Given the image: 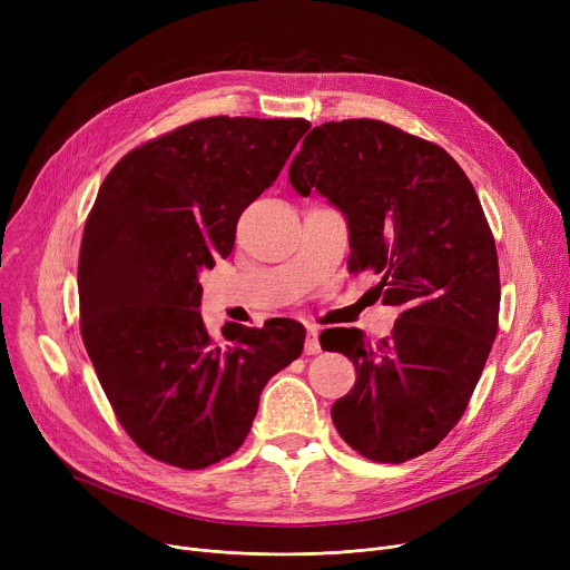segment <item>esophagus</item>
Returning a JSON list of instances; mask_svg holds the SVG:
<instances>
[{"label":"esophagus","instance_id":"obj_1","mask_svg":"<svg viewBox=\"0 0 570 570\" xmlns=\"http://www.w3.org/2000/svg\"><path fill=\"white\" fill-rule=\"evenodd\" d=\"M318 351H321L318 333H316V327H309V333H307V340H305V353H307V355H316Z\"/></svg>","mask_w":570,"mask_h":570}]
</instances>
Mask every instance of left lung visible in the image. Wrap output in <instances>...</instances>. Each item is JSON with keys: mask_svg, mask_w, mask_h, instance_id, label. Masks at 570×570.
Segmentation results:
<instances>
[{"mask_svg": "<svg viewBox=\"0 0 570 570\" xmlns=\"http://www.w3.org/2000/svg\"><path fill=\"white\" fill-rule=\"evenodd\" d=\"M288 179L342 209L348 269H372L376 297L400 307L381 342L357 327L321 335L357 374L333 404L340 436L383 464L432 451L462 417L499 331L497 247L473 185L443 147L379 119L314 127Z\"/></svg>", "mask_w": 570, "mask_h": 570, "instance_id": "8db88e82", "label": "left lung"}]
</instances>
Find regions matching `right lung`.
Returning a JSON list of instances; mask_svg holds the SVG:
<instances>
[{
    "mask_svg": "<svg viewBox=\"0 0 570 570\" xmlns=\"http://www.w3.org/2000/svg\"><path fill=\"white\" fill-rule=\"evenodd\" d=\"M307 119L205 117L115 164L82 230L80 335L119 425L142 453L205 469L247 439L265 383L305 327L200 318L198 273L226 258L245 207L275 183Z\"/></svg>",
    "mask_w": 570,
    "mask_h": 570,
    "instance_id": "1",
    "label": "right lung"
}]
</instances>
